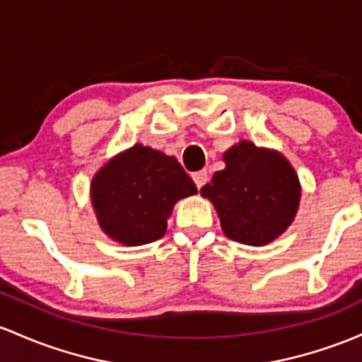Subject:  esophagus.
<instances>
[{
  "mask_svg": "<svg viewBox=\"0 0 362 362\" xmlns=\"http://www.w3.org/2000/svg\"><path fill=\"white\" fill-rule=\"evenodd\" d=\"M192 180H194V184L197 185V189H201L202 185L208 182V172H206V170H201V172L192 173Z\"/></svg>",
  "mask_w": 362,
  "mask_h": 362,
  "instance_id": "obj_1",
  "label": "esophagus"
}]
</instances>
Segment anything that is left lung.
I'll return each mask as SVG.
<instances>
[{"label":"left lung","instance_id":"obj_1","mask_svg":"<svg viewBox=\"0 0 362 362\" xmlns=\"http://www.w3.org/2000/svg\"><path fill=\"white\" fill-rule=\"evenodd\" d=\"M226 168L201 189L220 214L226 237L249 245L276 239L296 216L299 178L278 153L240 142L225 153Z\"/></svg>","mask_w":362,"mask_h":362}]
</instances>
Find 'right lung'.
Returning a JSON list of instances; mask_svg holds the SVG:
<instances>
[{"label":"right lung","instance_id":"add662e5","mask_svg":"<svg viewBox=\"0 0 362 362\" xmlns=\"http://www.w3.org/2000/svg\"><path fill=\"white\" fill-rule=\"evenodd\" d=\"M196 192L192 178L173 156L141 144L103 166L90 185L99 225L125 245L161 239L175 202Z\"/></svg>","mask_w":362,"mask_h":362}]
</instances>
